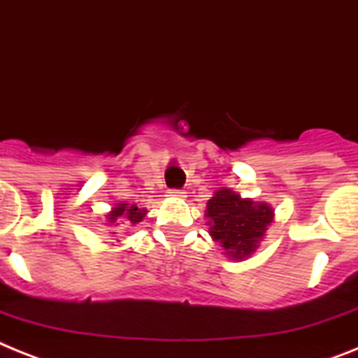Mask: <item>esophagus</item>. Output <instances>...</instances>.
Returning <instances> with one entry per match:
<instances>
[{"mask_svg": "<svg viewBox=\"0 0 358 358\" xmlns=\"http://www.w3.org/2000/svg\"><path fill=\"white\" fill-rule=\"evenodd\" d=\"M171 198H185L184 191H180V189H171L169 191Z\"/></svg>", "mask_w": 358, "mask_h": 358, "instance_id": "obj_1", "label": "esophagus"}]
</instances>
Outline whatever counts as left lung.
<instances>
[{
    "label": "left lung",
    "instance_id": "left-lung-1",
    "mask_svg": "<svg viewBox=\"0 0 358 358\" xmlns=\"http://www.w3.org/2000/svg\"><path fill=\"white\" fill-rule=\"evenodd\" d=\"M206 216L211 238L224 248L225 257L240 262L257 251L275 211L269 203L242 198L222 187L207 202Z\"/></svg>",
    "mask_w": 358,
    "mask_h": 358
}]
</instances>
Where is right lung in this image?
<instances>
[{
  "mask_svg": "<svg viewBox=\"0 0 358 358\" xmlns=\"http://www.w3.org/2000/svg\"><path fill=\"white\" fill-rule=\"evenodd\" d=\"M147 215V209L136 207V203H127L120 202L114 207H110V211L105 215V222L109 225H118V224H138L142 222ZM114 235V233H113Z\"/></svg>",
  "mask_w": 358,
  "mask_h": 358,
  "instance_id": "add662e5",
  "label": "right lung"
}]
</instances>
